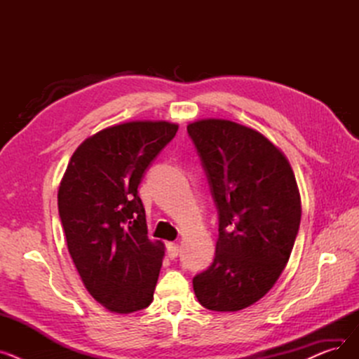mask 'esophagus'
Returning a JSON list of instances; mask_svg holds the SVG:
<instances>
[{"instance_id":"esophagus-1","label":"esophagus","mask_w":359,"mask_h":359,"mask_svg":"<svg viewBox=\"0 0 359 359\" xmlns=\"http://www.w3.org/2000/svg\"><path fill=\"white\" fill-rule=\"evenodd\" d=\"M179 252H180V248H179L177 243H168V246H167V255H168L170 259H176L177 255H179Z\"/></svg>"}]
</instances>
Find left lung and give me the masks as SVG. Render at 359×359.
<instances>
[{
	"mask_svg": "<svg viewBox=\"0 0 359 359\" xmlns=\"http://www.w3.org/2000/svg\"><path fill=\"white\" fill-rule=\"evenodd\" d=\"M218 208L215 259L194 278L199 303L240 311L265 297L285 269L301 198L285 154L259 130L227 119L187 125Z\"/></svg>",
	"mask_w": 359,
	"mask_h": 359,
	"instance_id": "obj_1",
	"label": "left lung"
}]
</instances>
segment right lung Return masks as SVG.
I'll return each instance as SVG.
<instances>
[{
	"label": "right lung",
	"mask_w": 359,
	"mask_h": 359,
	"mask_svg": "<svg viewBox=\"0 0 359 359\" xmlns=\"http://www.w3.org/2000/svg\"><path fill=\"white\" fill-rule=\"evenodd\" d=\"M177 129L167 121L104 128L74 151L62 176L58 210L68 252L90 295L111 313L153 303L164 244L147 236L138 184Z\"/></svg>",
	"instance_id": "obj_1"
}]
</instances>
